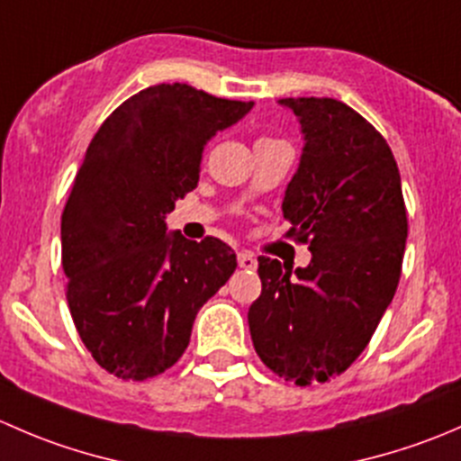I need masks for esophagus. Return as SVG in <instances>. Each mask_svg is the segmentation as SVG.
Returning a JSON list of instances; mask_svg holds the SVG:
<instances>
[{"label":"esophagus","mask_w":461,"mask_h":461,"mask_svg":"<svg viewBox=\"0 0 461 461\" xmlns=\"http://www.w3.org/2000/svg\"><path fill=\"white\" fill-rule=\"evenodd\" d=\"M239 265L243 269H257V265H258V260L252 257V254H248V252H240L239 254Z\"/></svg>","instance_id":"1"}]
</instances>
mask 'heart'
Masks as SVG:
<instances>
[{
  "mask_svg": "<svg viewBox=\"0 0 461 461\" xmlns=\"http://www.w3.org/2000/svg\"><path fill=\"white\" fill-rule=\"evenodd\" d=\"M267 140H272V138H260L258 142H267Z\"/></svg>",
  "mask_w": 461,
  "mask_h": 461,
  "instance_id": "1",
  "label": "heart"
}]
</instances>
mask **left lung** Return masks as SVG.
Returning a JSON list of instances; mask_svg holds the SVG:
<instances>
[{"instance_id":"1","label":"left lung","mask_w":461,"mask_h":461,"mask_svg":"<svg viewBox=\"0 0 461 461\" xmlns=\"http://www.w3.org/2000/svg\"><path fill=\"white\" fill-rule=\"evenodd\" d=\"M305 147L283 198L287 236L308 267L258 257L260 296L248 312L265 366L296 385L325 384L366 350L402 276L408 218L388 142L343 102L285 97Z\"/></svg>"}]
</instances>
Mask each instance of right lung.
Here are the masks:
<instances>
[{
	"label": "right lung",
	"mask_w": 461,
	"mask_h": 461,
	"mask_svg": "<svg viewBox=\"0 0 461 461\" xmlns=\"http://www.w3.org/2000/svg\"><path fill=\"white\" fill-rule=\"evenodd\" d=\"M252 106L180 82L149 86L88 144L62 213V267L77 334L118 379L171 368L198 310L234 274L230 245L169 236L165 216L196 189L209 138Z\"/></svg>",
	"instance_id": "right-lung-1"
}]
</instances>
